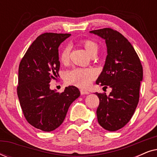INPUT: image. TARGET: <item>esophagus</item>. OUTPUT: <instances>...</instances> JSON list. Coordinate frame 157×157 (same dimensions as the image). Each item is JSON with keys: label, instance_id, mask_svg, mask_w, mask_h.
<instances>
[{"label": "esophagus", "instance_id": "1", "mask_svg": "<svg viewBox=\"0 0 157 157\" xmlns=\"http://www.w3.org/2000/svg\"><path fill=\"white\" fill-rule=\"evenodd\" d=\"M80 93L81 95H84V94H89V92L86 91V90H84V89H81L80 90Z\"/></svg>", "mask_w": 157, "mask_h": 157}]
</instances>
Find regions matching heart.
I'll return each mask as SVG.
<instances>
[{"label":"heart","instance_id":"heart-1","mask_svg":"<svg viewBox=\"0 0 157 157\" xmlns=\"http://www.w3.org/2000/svg\"><path fill=\"white\" fill-rule=\"evenodd\" d=\"M80 44L85 48L90 56L97 54L98 46L94 40L83 39L81 40ZM69 53L70 49L67 46H64L60 50L59 56L61 63L63 64L68 63L69 61ZM95 78L96 73L91 68H74L68 71L65 76L66 83L81 88L89 86Z\"/></svg>","mask_w":157,"mask_h":157}]
</instances>
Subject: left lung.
<instances>
[{
	"label": "left lung",
	"instance_id": "obj_1",
	"mask_svg": "<svg viewBox=\"0 0 157 157\" xmlns=\"http://www.w3.org/2000/svg\"><path fill=\"white\" fill-rule=\"evenodd\" d=\"M90 32L105 39L108 53L96 83L112 89L109 96L96 93L99 98L98 122L106 130L115 132L130 121L136 110L143 68L134 47L119 32L110 28Z\"/></svg>",
	"mask_w": 157,
	"mask_h": 157
}]
</instances>
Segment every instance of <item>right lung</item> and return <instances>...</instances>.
Listing matches in <instances>:
<instances>
[{
    "instance_id": "add662e5",
    "label": "right lung",
    "mask_w": 157,
    "mask_h": 157,
    "mask_svg": "<svg viewBox=\"0 0 157 157\" xmlns=\"http://www.w3.org/2000/svg\"><path fill=\"white\" fill-rule=\"evenodd\" d=\"M69 33H44L28 48L18 68L17 94L27 121L44 132L55 130L63 123L70 105L80 96L74 86L62 93L50 89L59 76V46Z\"/></svg>"
}]
</instances>
